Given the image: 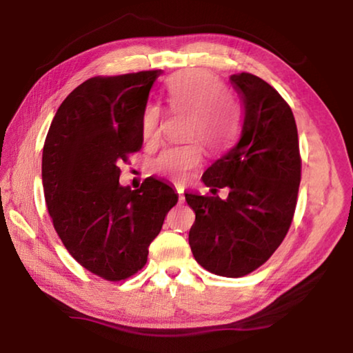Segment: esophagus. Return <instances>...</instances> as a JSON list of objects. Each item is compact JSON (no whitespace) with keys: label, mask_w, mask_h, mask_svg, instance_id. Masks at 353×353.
<instances>
[{"label":"esophagus","mask_w":353,"mask_h":353,"mask_svg":"<svg viewBox=\"0 0 353 353\" xmlns=\"http://www.w3.org/2000/svg\"><path fill=\"white\" fill-rule=\"evenodd\" d=\"M176 191H177V194H179V202H183V188L181 187V185H176Z\"/></svg>","instance_id":"obj_1"}]
</instances>
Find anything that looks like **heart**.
I'll return each instance as SVG.
<instances>
[{
  "label": "heart",
  "instance_id": "heart-1",
  "mask_svg": "<svg viewBox=\"0 0 353 353\" xmlns=\"http://www.w3.org/2000/svg\"><path fill=\"white\" fill-rule=\"evenodd\" d=\"M166 101L174 113L190 115L187 137H198L208 149L218 151L238 130V110L229 98L224 82L212 71L191 68L168 77ZM162 109L155 104L145 107L141 134L148 143H157L162 132ZM202 162V148L196 140L166 148L154 160L152 168L160 176L182 182Z\"/></svg>",
  "mask_w": 353,
  "mask_h": 353
}]
</instances>
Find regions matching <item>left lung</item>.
I'll return each mask as SVG.
<instances>
[{
  "label": "left lung",
  "mask_w": 353,
  "mask_h": 353,
  "mask_svg": "<svg viewBox=\"0 0 353 353\" xmlns=\"http://www.w3.org/2000/svg\"><path fill=\"white\" fill-rule=\"evenodd\" d=\"M243 103L238 141L202 181L213 196L185 194L196 213L188 241L202 268L216 276H248L276 252L294 216L302 160L288 103L250 73L230 76ZM230 188L225 201L216 196Z\"/></svg>",
  "instance_id": "obj_1"
}]
</instances>
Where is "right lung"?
Returning <instances> with one entry per match:
<instances>
[{"label": "right lung", "instance_id": "right-lung-1", "mask_svg": "<svg viewBox=\"0 0 353 353\" xmlns=\"http://www.w3.org/2000/svg\"><path fill=\"white\" fill-rule=\"evenodd\" d=\"M162 70L90 77L59 107L48 130L41 181L52 225L71 256L109 282L139 272L177 204L168 183L119 185V165L143 145L141 115Z\"/></svg>", "mask_w": 353, "mask_h": 353}]
</instances>
